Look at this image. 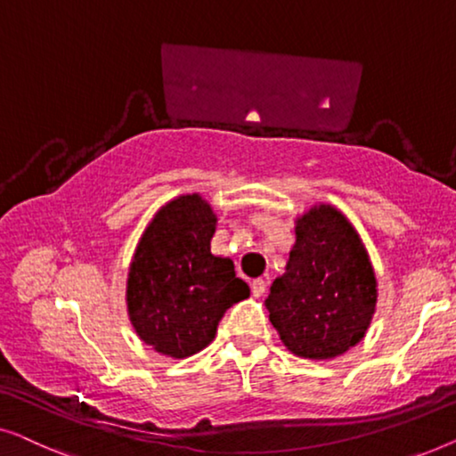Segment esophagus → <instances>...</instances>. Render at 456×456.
Here are the masks:
<instances>
[{"mask_svg":"<svg viewBox=\"0 0 456 456\" xmlns=\"http://www.w3.org/2000/svg\"><path fill=\"white\" fill-rule=\"evenodd\" d=\"M265 293H266V281H262V279L252 281V295H254V297H262Z\"/></svg>","mask_w":456,"mask_h":456,"instance_id":"34e87169","label":"esophagus"}]
</instances>
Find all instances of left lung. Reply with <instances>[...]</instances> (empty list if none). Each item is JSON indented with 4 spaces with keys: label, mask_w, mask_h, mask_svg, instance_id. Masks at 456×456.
<instances>
[{
    "label": "left lung",
    "mask_w": 456,
    "mask_h": 456,
    "mask_svg": "<svg viewBox=\"0 0 456 456\" xmlns=\"http://www.w3.org/2000/svg\"><path fill=\"white\" fill-rule=\"evenodd\" d=\"M378 281L362 237L326 202L295 216L285 273L265 301L281 343L304 359H335L362 341L376 312Z\"/></svg>",
    "instance_id": "1"
}]
</instances>
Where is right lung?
<instances>
[{
	"label": "right lung",
	"instance_id": "1",
	"mask_svg": "<svg viewBox=\"0 0 456 456\" xmlns=\"http://www.w3.org/2000/svg\"><path fill=\"white\" fill-rule=\"evenodd\" d=\"M216 213L198 191L165 202L140 235L126 281L127 318L152 351L171 359L213 343L223 314L249 297L233 260L210 252Z\"/></svg>",
	"mask_w": 456,
	"mask_h": 456
}]
</instances>
